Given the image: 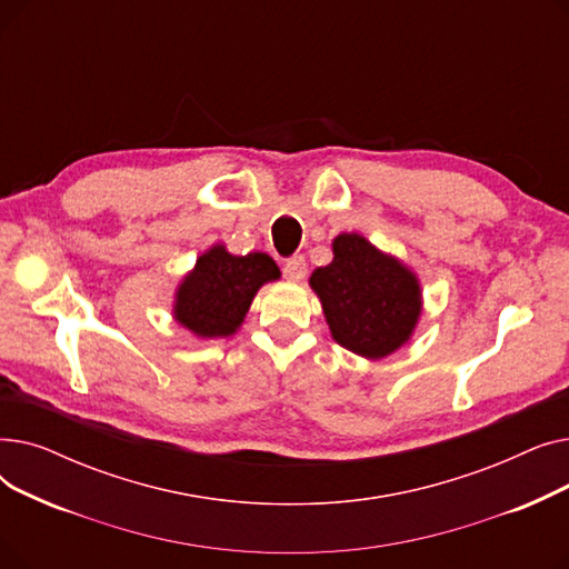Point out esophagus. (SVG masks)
I'll return each instance as SVG.
<instances>
[{
  "instance_id": "esophagus-1",
  "label": "esophagus",
  "mask_w": 569,
  "mask_h": 569,
  "mask_svg": "<svg viewBox=\"0 0 569 569\" xmlns=\"http://www.w3.org/2000/svg\"><path fill=\"white\" fill-rule=\"evenodd\" d=\"M283 274L288 281H302L307 274V262L302 256H292L283 264Z\"/></svg>"
}]
</instances>
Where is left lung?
<instances>
[{
	"label": "left lung",
	"mask_w": 569,
	"mask_h": 569,
	"mask_svg": "<svg viewBox=\"0 0 569 569\" xmlns=\"http://www.w3.org/2000/svg\"><path fill=\"white\" fill-rule=\"evenodd\" d=\"M332 249L335 260L309 279L325 320L337 343L380 360L410 339L422 309L420 283L408 267L380 253L362 234L343 232Z\"/></svg>",
	"instance_id": "left-lung-1"
}]
</instances>
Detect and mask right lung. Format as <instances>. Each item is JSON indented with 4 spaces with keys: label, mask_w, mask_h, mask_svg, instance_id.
Here are the masks:
<instances>
[{
    "label": "right lung",
    "mask_w": 569,
    "mask_h": 569,
    "mask_svg": "<svg viewBox=\"0 0 569 569\" xmlns=\"http://www.w3.org/2000/svg\"><path fill=\"white\" fill-rule=\"evenodd\" d=\"M279 274L267 253L232 256L223 247H212L179 286L174 318L198 337H228L242 325L258 288Z\"/></svg>",
    "instance_id": "1"
}]
</instances>
